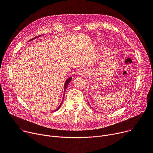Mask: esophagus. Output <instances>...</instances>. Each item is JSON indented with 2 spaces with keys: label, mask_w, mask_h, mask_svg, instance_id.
Listing matches in <instances>:
<instances>
[{
  "label": "esophagus",
  "mask_w": 153,
  "mask_h": 153,
  "mask_svg": "<svg viewBox=\"0 0 153 153\" xmlns=\"http://www.w3.org/2000/svg\"><path fill=\"white\" fill-rule=\"evenodd\" d=\"M86 71L85 70H82L79 72V74L82 76H85L86 74Z\"/></svg>",
  "instance_id": "1"
}]
</instances>
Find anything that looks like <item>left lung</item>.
<instances>
[{
    "label": "left lung",
    "mask_w": 153,
    "mask_h": 153,
    "mask_svg": "<svg viewBox=\"0 0 153 153\" xmlns=\"http://www.w3.org/2000/svg\"><path fill=\"white\" fill-rule=\"evenodd\" d=\"M89 105H90V104H89Z\"/></svg>",
    "instance_id": "left-lung-1"
}]
</instances>
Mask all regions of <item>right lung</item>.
Masks as SVG:
<instances>
[{
    "label": "right lung",
    "mask_w": 153,
    "mask_h": 153,
    "mask_svg": "<svg viewBox=\"0 0 153 153\" xmlns=\"http://www.w3.org/2000/svg\"><path fill=\"white\" fill-rule=\"evenodd\" d=\"M37 37H40V36H37V37H34V38H33L32 39H31V40H30V41H31V40H33V39H36V38H37ZM71 77H69L67 80H66V82H65V85H64V94H65V91H66V89H67V86H68V84H69V83L71 82ZM63 98H64V96H63ZM63 100H62V102H61V103L60 104V105L59 106V107H57V109L56 110H55L54 111H53V112H54V111H57V110H58L60 108V107L61 106V105H62V102H63ZM52 113V112H51Z\"/></svg>",
    "instance_id": "right-lung-1"
}]
</instances>
